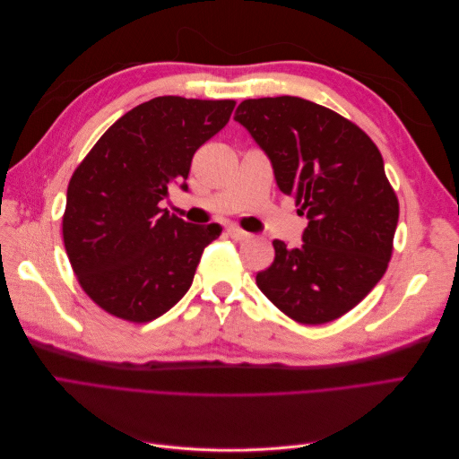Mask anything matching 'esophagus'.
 I'll return each mask as SVG.
<instances>
[{"label": "esophagus", "instance_id": "obj_1", "mask_svg": "<svg viewBox=\"0 0 459 459\" xmlns=\"http://www.w3.org/2000/svg\"><path fill=\"white\" fill-rule=\"evenodd\" d=\"M228 235H230L231 239H235V241H245V239L251 238V235H248V233L243 231V230H239V228H230V230H228Z\"/></svg>", "mask_w": 459, "mask_h": 459}]
</instances>
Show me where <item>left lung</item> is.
Wrapping results in <instances>:
<instances>
[{"label":"left lung","mask_w":459,"mask_h":459,"mask_svg":"<svg viewBox=\"0 0 459 459\" xmlns=\"http://www.w3.org/2000/svg\"><path fill=\"white\" fill-rule=\"evenodd\" d=\"M235 120L308 218L300 248L273 239L275 258L256 285L299 324L333 322L364 300L393 256L398 197L381 152L354 122L300 97L245 100Z\"/></svg>","instance_id":"left-lung-1"}]
</instances>
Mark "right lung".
Returning <instances> with one entry per match:
<instances>
[{
  "label": "right lung",
  "instance_id": "add662e5",
  "mask_svg": "<svg viewBox=\"0 0 459 459\" xmlns=\"http://www.w3.org/2000/svg\"><path fill=\"white\" fill-rule=\"evenodd\" d=\"M233 100L155 97L120 117L68 182L63 241L97 307L134 324L169 312L193 283L221 228L169 214L160 201L184 184L195 151L230 122Z\"/></svg>",
  "mask_w": 459,
  "mask_h": 459
}]
</instances>
